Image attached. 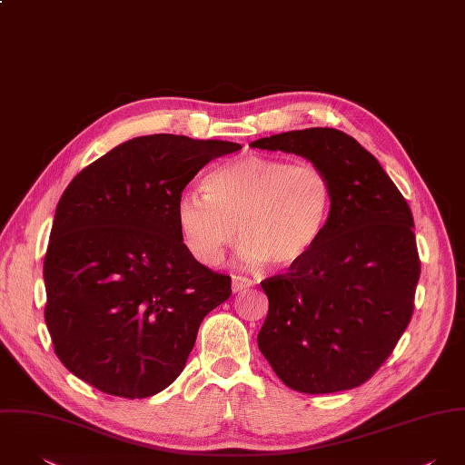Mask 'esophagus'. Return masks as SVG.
<instances>
[{
    "mask_svg": "<svg viewBox=\"0 0 465 465\" xmlns=\"http://www.w3.org/2000/svg\"><path fill=\"white\" fill-rule=\"evenodd\" d=\"M253 285V282L250 279H246V277H239V275H233L232 277V291L233 292H241V291H244V289H248V287H252Z\"/></svg>",
    "mask_w": 465,
    "mask_h": 465,
    "instance_id": "obj_1",
    "label": "esophagus"
}]
</instances>
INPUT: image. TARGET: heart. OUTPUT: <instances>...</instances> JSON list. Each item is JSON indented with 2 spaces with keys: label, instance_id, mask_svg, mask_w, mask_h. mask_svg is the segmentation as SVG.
<instances>
[{
  "label": "heart",
  "instance_id": "heart-1",
  "mask_svg": "<svg viewBox=\"0 0 465 465\" xmlns=\"http://www.w3.org/2000/svg\"><path fill=\"white\" fill-rule=\"evenodd\" d=\"M332 183L316 165L252 154L223 163L185 190L176 219L186 250L217 266L239 235L246 264L291 268L320 242L332 210Z\"/></svg>",
  "mask_w": 465,
  "mask_h": 465
}]
</instances>
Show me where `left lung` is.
<instances>
[{
  "label": "left lung",
  "instance_id": "8db88e82",
  "mask_svg": "<svg viewBox=\"0 0 465 465\" xmlns=\"http://www.w3.org/2000/svg\"><path fill=\"white\" fill-rule=\"evenodd\" d=\"M250 145L309 160L327 173L334 193L316 248L289 273L261 283L270 311L259 349L296 391L356 388L386 361L411 320L420 277L411 210L379 162L343 131L311 127Z\"/></svg>",
  "mask_w": 465,
  "mask_h": 465
}]
</instances>
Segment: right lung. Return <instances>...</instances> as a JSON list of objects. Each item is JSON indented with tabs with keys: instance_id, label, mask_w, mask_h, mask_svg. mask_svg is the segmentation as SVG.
Instances as JSON below:
<instances>
[{
	"instance_id": "right-lung-1",
	"label": "right lung",
	"mask_w": 465,
	"mask_h": 465,
	"mask_svg": "<svg viewBox=\"0 0 465 465\" xmlns=\"http://www.w3.org/2000/svg\"><path fill=\"white\" fill-rule=\"evenodd\" d=\"M242 145L133 138L81 171L55 208L45 320L61 363L104 393L143 399L185 369L203 318L232 279L186 250L176 204L212 160Z\"/></svg>"
}]
</instances>
